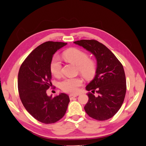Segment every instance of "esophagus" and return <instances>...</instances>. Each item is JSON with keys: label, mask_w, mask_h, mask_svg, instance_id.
Listing matches in <instances>:
<instances>
[{"label": "esophagus", "mask_w": 146, "mask_h": 146, "mask_svg": "<svg viewBox=\"0 0 146 146\" xmlns=\"http://www.w3.org/2000/svg\"><path fill=\"white\" fill-rule=\"evenodd\" d=\"M77 96V95H75V94H70L69 95V99L70 100H72V99H74V98H76V97Z\"/></svg>", "instance_id": "obj_1"}]
</instances>
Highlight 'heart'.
<instances>
[{
	"instance_id": "obj_1",
	"label": "heart",
	"mask_w": 146,
	"mask_h": 146,
	"mask_svg": "<svg viewBox=\"0 0 146 146\" xmlns=\"http://www.w3.org/2000/svg\"><path fill=\"white\" fill-rule=\"evenodd\" d=\"M63 57L66 60L77 65L78 71L84 77L90 78L94 74L95 61L88 58V55L85 51L76 47L70 48L63 52ZM61 68L62 64L60 58L54 56L50 64L51 73L55 77H59L61 74ZM82 83V80L79 77L66 78L60 82V86L64 92L74 94L78 92Z\"/></svg>"
}]
</instances>
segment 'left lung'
<instances>
[{"instance_id": "1", "label": "left lung", "mask_w": 146, "mask_h": 146, "mask_svg": "<svg viewBox=\"0 0 146 146\" xmlns=\"http://www.w3.org/2000/svg\"><path fill=\"white\" fill-rule=\"evenodd\" d=\"M91 52L96 58L97 69L94 78L86 87L91 91L85 110L90 117L98 121L112 117L119 111L126 93V79L121 63L103 44L94 39H82L74 42ZM96 92L99 95L96 97Z\"/></svg>"}]
</instances>
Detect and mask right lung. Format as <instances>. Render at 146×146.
<instances>
[{
  "instance_id": "add662e5",
  "label": "right lung",
  "mask_w": 146,
  "mask_h": 146,
  "mask_svg": "<svg viewBox=\"0 0 146 146\" xmlns=\"http://www.w3.org/2000/svg\"><path fill=\"white\" fill-rule=\"evenodd\" d=\"M66 44L54 41L42 43L28 55L19 70L17 87L22 103L35 119L46 124L60 120L70 101L64 93L54 98L46 93L52 86L50 64L53 55Z\"/></svg>"
}]
</instances>
